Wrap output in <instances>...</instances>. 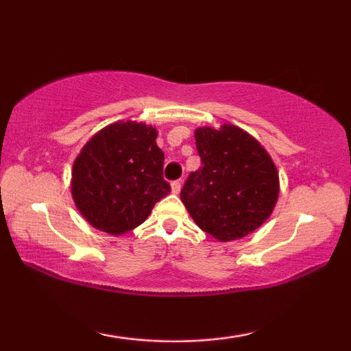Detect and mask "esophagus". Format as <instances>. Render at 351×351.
<instances>
[{
	"label": "esophagus",
	"instance_id": "34e87169",
	"mask_svg": "<svg viewBox=\"0 0 351 351\" xmlns=\"http://www.w3.org/2000/svg\"><path fill=\"white\" fill-rule=\"evenodd\" d=\"M171 186H172V193L177 195L180 191V189H182V182L180 180H174L171 184Z\"/></svg>",
	"mask_w": 351,
	"mask_h": 351
}]
</instances>
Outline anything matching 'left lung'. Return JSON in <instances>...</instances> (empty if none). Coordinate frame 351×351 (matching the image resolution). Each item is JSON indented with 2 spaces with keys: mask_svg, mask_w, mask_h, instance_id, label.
<instances>
[{
  "mask_svg": "<svg viewBox=\"0 0 351 351\" xmlns=\"http://www.w3.org/2000/svg\"><path fill=\"white\" fill-rule=\"evenodd\" d=\"M201 167L180 190L196 225L220 241L243 238L261 227L275 208L280 180L271 158L243 129L195 131Z\"/></svg>",
  "mask_w": 351,
  "mask_h": 351,
  "instance_id": "8db88e82",
  "label": "left lung"
}]
</instances>
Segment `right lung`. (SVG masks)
<instances>
[{
    "mask_svg": "<svg viewBox=\"0 0 351 351\" xmlns=\"http://www.w3.org/2000/svg\"><path fill=\"white\" fill-rule=\"evenodd\" d=\"M155 138V128L119 121L83 147L71 172V195L93 227L110 234L126 233L171 193L162 179L165 153Z\"/></svg>",
    "mask_w": 351,
    "mask_h": 351,
    "instance_id": "1",
    "label": "right lung"
}]
</instances>
